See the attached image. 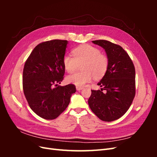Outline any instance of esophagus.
<instances>
[{
  "mask_svg": "<svg viewBox=\"0 0 157 157\" xmlns=\"http://www.w3.org/2000/svg\"><path fill=\"white\" fill-rule=\"evenodd\" d=\"M84 88L83 87H80V86H77L76 87V89H77V90H82Z\"/></svg>",
  "mask_w": 157,
  "mask_h": 157,
  "instance_id": "34e87169",
  "label": "esophagus"
}]
</instances>
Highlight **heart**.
Here are the masks:
<instances>
[{"instance_id": "b5f03b06", "label": "heart", "mask_w": 157, "mask_h": 157, "mask_svg": "<svg viewBox=\"0 0 157 157\" xmlns=\"http://www.w3.org/2000/svg\"><path fill=\"white\" fill-rule=\"evenodd\" d=\"M73 56L66 54L63 58L65 69L72 73L81 64L80 72L69 75L66 78L67 82L77 86H82L89 82L92 76L95 78L102 77L109 67V59L105 54H101L96 47L84 44L77 47L72 51Z\"/></svg>"}]
</instances>
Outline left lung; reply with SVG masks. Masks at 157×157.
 I'll use <instances>...</instances> for the list:
<instances>
[{
	"instance_id": "obj_1",
	"label": "left lung",
	"mask_w": 157,
	"mask_h": 157,
	"mask_svg": "<svg viewBox=\"0 0 157 157\" xmlns=\"http://www.w3.org/2000/svg\"><path fill=\"white\" fill-rule=\"evenodd\" d=\"M92 42L105 50L109 67L98 83L102 88L92 90L88 105L99 119L111 122L124 115L135 97V67L130 56L121 46L105 40Z\"/></svg>"
}]
</instances>
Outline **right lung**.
<instances>
[{
	"label": "right lung",
	"instance_id": "1",
	"mask_svg": "<svg viewBox=\"0 0 157 157\" xmlns=\"http://www.w3.org/2000/svg\"><path fill=\"white\" fill-rule=\"evenodd\" d=\"M67 43V40L58 39L41 42L33 49L24 65L23 89L25 98L32 110L46 120L59 117L76 92L72 84L56 86L64 78L63 58Z\"/></svg>",
	"mask_w": 157,
	"mask_h": 157
}]
</instances>
